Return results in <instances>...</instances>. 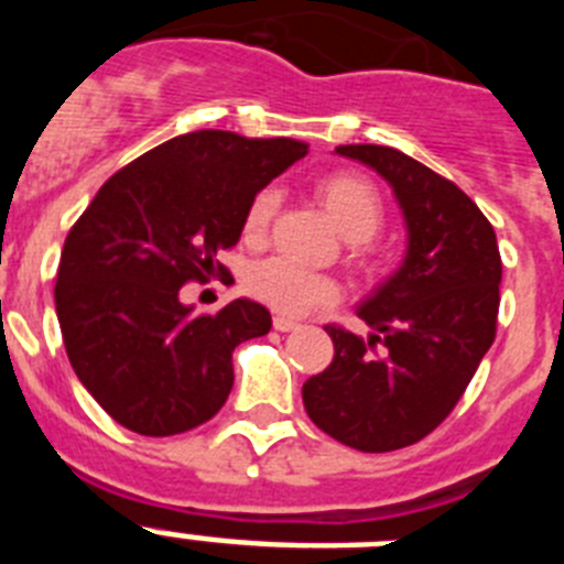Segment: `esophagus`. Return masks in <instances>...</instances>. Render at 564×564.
I'll return each mask as SVG.
<instances>
[{"label":"esophagus","instance_id":"esophagus-1","mask_svg":"<svg viewBox=\"0 0 564 564\" xmlns=\"http://www.w3.org/2000/svg\"><path fill=\"white\" fill-rule=\"evenodd\" d=\"M296 322H293V318H285V316H276L273 318V330H279V333H291V330H296Z\"/></svg>","mask_w":564,"mask_h":564}]
</instances>
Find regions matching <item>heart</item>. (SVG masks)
<instances>
[{
  "label": "heart",
  "instance_id": "heart-1",
  "mask_svg": "<svg viewBox=\"0 0 564 564\" xmlns=\"http://www.w3.org/2000/svg\"><path fill=\"white\" fill-rule=\"evenodd\" d=\"M316 197L330 214L338 231L352 242H364L381 228L383 203L378 188L367 177L350 172L327 174L316 183ZM276 192L265 188L251 200L246 212V237L259 239L268 231L273 212H276ZM248 291L285 316H299L313 305H325L336 299V282L325 273H313L299 268L285 257L262 259L248 271Z\"/></svg>",
  "mask_w": 564,
  "mask_h": 564
}]
</instances>
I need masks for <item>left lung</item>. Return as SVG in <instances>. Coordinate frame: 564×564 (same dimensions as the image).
<instances>
[{
    "instance_id": "8db88e82",
    "label": "left lung",
    "mask_w": 564,
    "mask_h": 564,
    "mask_svg": "<svg viewBox=\"0 0 564 564\" xmlns=\"http://www.w3.org/2000/svg\"><path fill=\"white\" fill-rule=\"evenodd\" d=\"M395 194L406 228L401 265L361 305L367 338L327 327L333 361L302 401L318 430L358 452H392L430 435L455 410L495 341L502 262L491 223L452 181L390 147L352 143ZM381 340L384 350L371 356Z\"/></svg>"
}]
</instances>
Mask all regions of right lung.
Segmentation results:
<instances>
[{"mask_svg":"<svg viewBox=\"0 0 564 564\" xmlns=\"http://www.w3.org/2000/svg\"><path fill=\"white\" fill-rule=\"evenodd\" d=\"M291 138L200 129L149 149L101 186L64 239L56 313L67 358L107 415L149 437L181 435L220 412L231 352L271 330V313L234 299L194 316L181 288L237 246L246 212L305 158Z\"/></svg>","mask_w":564,"mask_h":564,"instance_id":"1","label":"right lung"}]
</instances>
